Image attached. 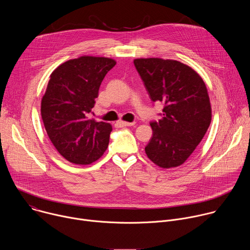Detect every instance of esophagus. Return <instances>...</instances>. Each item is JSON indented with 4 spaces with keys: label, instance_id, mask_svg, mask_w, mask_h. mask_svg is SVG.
<instances>
[{
    "label": "esophagus",
    "instance_id": "esophagus-1",
    "mask_svg": "<svg viewBox=\"0 0 250 250\" xmlns=\"http://www.w3.org/2000/svg\"><path fill=\"white\" fill-rule=\"evenodd\" d=\"M117 125L120 126H130L133 125V123H129V122H125V121H118Z\"/></svg>",
    "mask_w": 250,
    "mask_h": 250
}]
</instances>
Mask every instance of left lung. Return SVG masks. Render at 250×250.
I'll return each mask as SVG.
<instances>
[{
    "label": "left lung",
    "mask_w": 250,
    "mask_h": 250,
    "mask_svg": "<svg viewBox=\"0 0 250 250\" xmlns=\"http://www.w3.org/2000/svg\"><path fill=\"white\" fill-rule=\"evenodd\" d=\"M136 70L153 102L164 104L162 118L151 122L147 157L161 168L182 165L196 149L211 122V106L202 77L173 59L136 58Z\"/></svg>",
    "instance_id": "left-lung-1"
}]
</instances>
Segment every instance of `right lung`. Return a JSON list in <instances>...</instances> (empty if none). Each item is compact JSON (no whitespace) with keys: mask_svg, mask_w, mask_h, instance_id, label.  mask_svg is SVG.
Returning a JSON list of instances; mask_svg holds the SVG:
<instances>
[{"mask_svg":"<svg viewBox=\"0 0 250 250\" xmlns=\"http://www.w3.org/2000/svg\"><path fill=\"white\" fill-rule=\"evenodd\" d=\"M116 64L113 58L83 55L65 61L50 74L42 99V118L56 150L74 164L97 161L109 146L112 125L88 115L103 79Z\"/></svg>","mask_w":250,"mask_h":250,"instance_id":"1","label":"right lung"}]
</instances>
